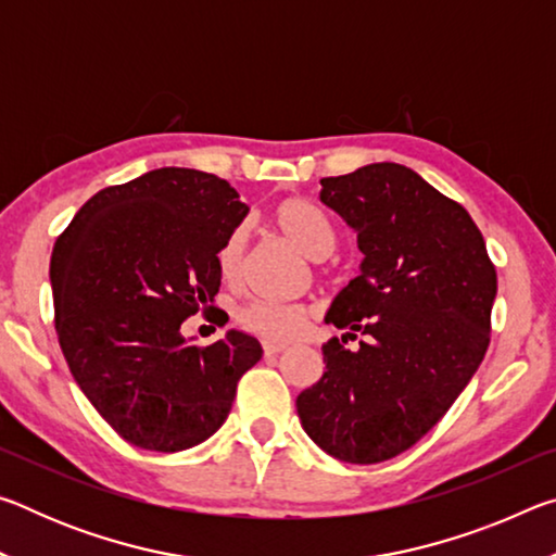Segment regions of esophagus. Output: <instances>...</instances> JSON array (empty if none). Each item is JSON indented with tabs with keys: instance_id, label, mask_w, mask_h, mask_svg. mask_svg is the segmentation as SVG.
<instances>
[{
	"instance_id": "esophagus-1",
	"label": "esophagus",
	"mask_w": 556,
	"mask_h": 556,
	"mask_svg": "<svg viewBox=\"0 0 556 556\" xmlns=\"http://www.w3.org/2000/svg\"><path fill=\"white\" fill-rule=\"evenodd\" d=\"M262 348H265V355H267V357H271V355H279V353H285V351H287V345H281V343H269V341L262 343Z\"/></svg>"
}]
</instances>
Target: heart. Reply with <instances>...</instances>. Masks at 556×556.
I'll return each mask as SVG.
<instances>
[{
    "label": "heart",
    "mask_w": 556,
    "mask_h": 556,
    "mask_svg": "<svg viewBox=\"0 0 556 556\" xmlns=\"http://www.w3.org/2000/svg\"><path fill=\"white\" fill-rule=\"evenodd\" d=\"M271 225L308 260H326L336 250L338 235L333 220L324 208L306 199H287L271 211ZM220 279L228 287H240L244 279V232L228 235L218 252ZM314 312L304 304H271L252 301L240 312L238 321L244 331L265 338L269 343H291L304 336L312 326Z\"/></svg>",
    "instance_id": "b5f03b06"
}]
</instances>
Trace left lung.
<instances>
[{
    "instance_id": "1",
    "label": "left lung",
    "mask_w": 556,
    "mask_h": 556,
    "mask_svg": "<svg viewBox=\"0 0 556 556\" xmlns=\"http://www.w3.org/2000/svg\"><path fill=\"white\" fill-rule=\"evenodd\" d=\"M321 186L365 255L326 321L368 341L353 353L331 338L324 378L299 394L296 412L326 454L380 464L434 429L473 378L491 343L497 275L464 205L412 168L370 164Z\"/></svg>"
}]
</instances>
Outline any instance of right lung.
I'll list each match as a JSON object with an SVG mask.
<instances>
[{"label":"right lung","mask_w":556,"mask_h":556,"mask_svg":"<svg viewBox=\"0 0 556 556\" xmlns=\"http://www.w3.org/2000/svg\"><path fill=\"white\" fill-rule=\"evenodd\" d=\"M248 215L223 178L154 168L108 186L53 244L55 333L83 394L139 448H191L228 419L238 382L262 357L228 331L186 343L188 316L215 312L218 252Z\"/></svg>","instance_id":"1"}]
</instances>
